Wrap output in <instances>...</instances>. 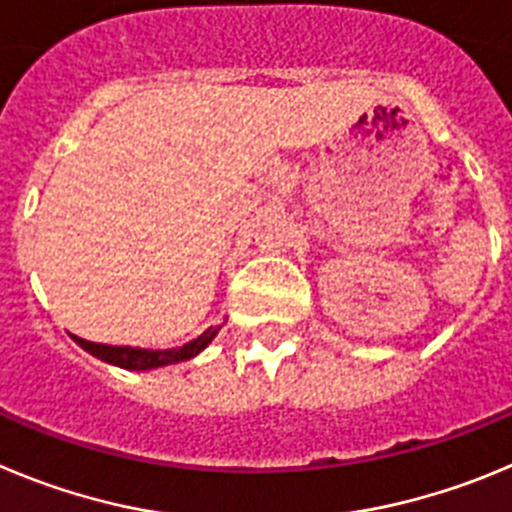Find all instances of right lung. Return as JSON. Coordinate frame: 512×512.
<instances>
[{
  "mask_svg": "<svg viewBox=\"0 0 512 512\" xmlns=\"http://www.w3.org/2000/svg\"><path fill=\"white\" fill-rule=\"evenodd\" d=\"M222 326H211L206 329L204 334L196 336L193 342L183 344V347L176 349H140V347H112V344H96V342H86L81 336H73V342L78 344L81 349H86L89 354L99 357L101 362H109V365H117L122 370H155V367H165V365H176V362H186V359L196 357V354L204 352L206 347L211 344L216 334H219Z\"/></svg>",
  "mask_w": 512,
  "mask_h": 512,
  "instance_id": "1",
  "label": "right lung"
}]
</instances>
